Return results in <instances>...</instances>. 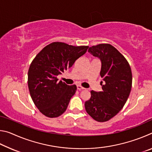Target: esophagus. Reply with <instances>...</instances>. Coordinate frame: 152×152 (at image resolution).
I'll return each mask as SVG.
<instances>
[{
    "label": "esophagus",
    "mask_w": 152,
    "mask_h": 152,
    "mask_svg": "<svg viewBox=\"0 0 152 152\" xmlns=\"http://www.w3.org/2000/svg\"><path fill=\"white\" fill-rule=\"evenodd\" d=\"M84 88L82 87L81 86H80V85L77 86V90H78V91H82V90H84Z\"/></svg>",
    "instance_id": "esophagus-1"
}]
</instances>
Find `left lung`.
I'll list each match as a JSON object with an SVG mask.
<instances>
[{"label": "left lung", "mask_w": 152, "mask_h": 152, "mask_svg": "<svg viewBox=\"0 0 152 152\" xmlns=\"http://www.w3.org/2000/svg\"><path fill=\"white\" fill-rule=\"evenodd\" d=\"M88 52L101 60L100 75L105 83L102 91H91V99L84 106L92 119L107 121L122 109L127 101L132 86V70L124 56L108 43L92 46Z\"/></svg>", "instance_id": "obj_1"}]
</instances>
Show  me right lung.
Instances as JSON below:
<instances>
[{
    "mask_svg": "<svg viewBox=\"0 0 152 152\" xmlns=\"http://www.w3.org/2000/svg\"><path fill=\"white\" fill-rule=\"evenodd\" d=\"M88 48L53 42L32 61L28 71V87L35 105L45 116L58 117L66 111L77 88L74 84L58 82L57 76L72 66Z\"/></svg>",
    "mask_w": 152,
    "mask_h": 152,
    "instance_id": "obj_1",
    "label": "right lung"
}]
</instances>
